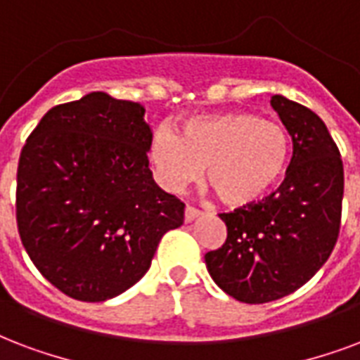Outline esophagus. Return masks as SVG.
Listing matches in <instances>:
<instances>
[{
    "label": "esophagus",
    "mask_w": 360,
    "mask_h": 360,
    "mask_svg": "<svg viewBox=\"0 0 360 360\" xmlns=\"http://www.w3.org/2000/svg\"><path fill=\"white\" fill-rule=\"evenodd\" d=\"M197 216H201V210L195 209V207H186V210H184V221H193Z\"/></svg>",
    "instance_id": "1"
}]
</instances>
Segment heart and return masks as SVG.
Wrapping results in <instances>:
<instances>
[{"label":"heart","instance_id":"b5f03b06","mask_svg":"<svg viewBox=\"0 0 360 360\" xmlns=\"http://www.w3.org/2000/svg\"><path fill=\"white\" fill-rule=\"evenodd\" d=\"M290 148V136L279 121L248 112H220L186 119L180 134L158 127L148 144V159L165 190L182 191L207 167V180L221 202L247 207L279 184Z\"/></svg>","mask_w":360,"mask_h":360}]
</instances>
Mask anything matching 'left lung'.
I'll list each match as a JSON object with an SVG mask.
<instances>
[{
  "label": "left lung",
  "mask_w": 360,
  "mask_h": 360,
  "mask_svg": "<svg viewBox=\"0 0 360 360\" xmlns=\"http://www.w3.org/2000/svg\"><path fill=\"white\" fill-rule=\"evenodd\" d=\"M271 106L292 136V159L279 190L220 214L228 239L205 254L214 283L245 304L292 294L328 260L338 241L344 163L323 119L283 94Z\"/></svg>",
  "instance_id": "1"
}]
</instances>
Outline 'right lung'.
Returning <instances> with one entry per match:
<instances>
[{
	"label": "right lung",
	"mask_w": 360,
	"mask_h": 360,
	"mask_svg": "<svg viewBox=\"0 0 360 360\" xmlns=\"http://www.w3.org/2000/svg\"><path fill=\"white\" fill-rule=\"evenodd\" d=\"M144 106L106 93L51 108L16 172V226L45 279L70 298H115L150 269L184 221V202L159 188L148 161Z\"/></svg>",
	"instance_id": "obj_1"
}]
</instances>
